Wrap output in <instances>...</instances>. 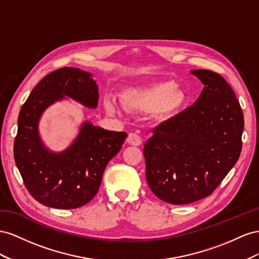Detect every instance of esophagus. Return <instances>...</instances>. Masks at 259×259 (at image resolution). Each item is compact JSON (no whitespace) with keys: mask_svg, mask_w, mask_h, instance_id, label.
Listing matches in <instances>:
<instances>
[{"mask_svg":"<svg viewBox=\"0 0 259 259\" xmlns=\"http://www.w3.org/2000/svg\"><path fill=\"white\" fill-rule=\"evenodd\" d=\"M127 142L130 145H135V146H139L142 144V139L139 135L137 134H129L128 138H127Z\"/></svg>","mask_w":259,"mask_h":259,"instance_id":"obj_1","label":"esophagus"}]
</instances>
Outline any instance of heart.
Returning a JSON list of instances; mask_svg holds the SVG:
<instances>
[{
    "label": "heart",
    "instance_id": "1",
    "mask_svg": "<svg viewBox=\"0 0 259 259\" xmlns=\"http://www.w3.org/2000/svg\"><path fill=\"white\" fill-rule=\"evenodd\" d=\"M184 94L175 89L174 82H160L151 87L132 89L123 95V104L128 108L149 110L156 108L159 115H169L179 109L184 103ZM105 108L115 113L117 105L113 100L105 101Z\"/></svg>",
    "mask_w": 259,
    "mask_h": 259
}]
</instances>
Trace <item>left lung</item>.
<instances>
[{"instance_id": "8db88e82", "label": "left lung", "mask_w": 259, "mask_h": 259, "mask_svg": "<svg viewBox=\"0 0 259 259\" xmlns=\"http://www.w3.org/2000/svg\"><path fill=\"white\" fill-rule=\"evenodd\" d=\"M204 84L194 105L152 130L144 145L146 180L174 205L209 196L236 164L244 116L232 88L219 73L192 70Z\"/></svg>"}]
</instances>
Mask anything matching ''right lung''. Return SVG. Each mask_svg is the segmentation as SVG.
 I'll return each instance as SVG.
<instances>
[{"label":"right lung","instance_id":"right-lung-1","mask_svg":"<svg viewBox=\"0 0 259 259\" xmlns=\"http://www.w3.org/2000/svg\"><path fill=\"white\" fill-rule=\"evenodd\" d=\"M64 97L97 107L99 89L91 73L64 67L52 71L34 87L18 116L14 158L35 201L49 207L73 209L97 195L103 172L121 149L127 134L84 122L69 149L62 153L48 151L39 138V118L48 106Z\"/></svg>","mask_w":259,"mask_h":259}]
</instances>
